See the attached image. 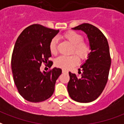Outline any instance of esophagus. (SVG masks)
Returning <instances> with one entry per match:
<instances>
[{
  "instance_id": "34e87169",
  "label": "esophagus",
  "mask_w": 124,
  "mask_h": 124,
  "mask_svg": "<svg viewBox=\"0 0 124 124\" xmlns=\"http://www.w3.org/2000/svg\"><path fill=\"white\" fill-rule=\"evenodd\" d=\"M62 73H66V74H68V71H67V70H62Z\"/></svg>"
}]
</instances>
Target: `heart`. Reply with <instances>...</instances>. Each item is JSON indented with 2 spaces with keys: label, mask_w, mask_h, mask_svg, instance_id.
I'll use <instances>...</instances> for the list:
<instances>
[{
  "label": "heart",
  "mask_w": 124,
  "mask_h": 124,
  "mask_svg": "<svg viewBox=\"0 0 124 124\" xmlns=\"http://www.w3.org/2000/svg\"><path fill=\"white\" fill-rule=\"evenodd\" d=\"M62 37L72 45L70 53L75 54L70 56H60L55 60V65L57 67L68 70L79 64V57L81 60H86L91 53V46L87 41L83 40V35L74 31H68L62 35ZM50 53L56 55L58 53V39L53 37L49 43ZM78 56V57L75 55Z\"/></svg>",
  "instance_id": "1"
}]
</instances>
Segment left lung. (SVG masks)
<instances>
[{
	"mask_svg": "<svg viewBox=\"0 0 124 124\" xmlns=\"http://www.w3.org/2000/svg\"><path fill=\"white\" fill-rule=\"evenodd\" d=\"M72 29L82 30L87 35L91 51L79 69L80 76L69 72L68 91L75 101L90 102L101 95L108 81L111 64L108 43L101 31L93 25L85 23Z\"/></svg>",
	"mask_w": 124,
	"mask_h": 124,
	"instance_id": "8db88e82",
	"label": "left lung"
}]
</instances>
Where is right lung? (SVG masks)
Wrapping results in <instances>:
<instances>
[{
  "label": "right lung",
  "instance_id": "obj_1",
  "mask_svg": "<svg viewBox=\"0 0 124 124\" xmlns=\"http://www.w3.org/2000/svg\"><path fill=\"white\" fill-rule=\"evenodd\" d=\"M59 32L40 24L29 25L16 41L11 65L14 81L22 97L31 102H40L49 99L54 91L56 81L62 70L54 68L48 71H40L42 64L50 68L53 62L49 43Z\"/></svg>",
  "mask_w": 124,
  "mask_h": 124
}]
</instances>
